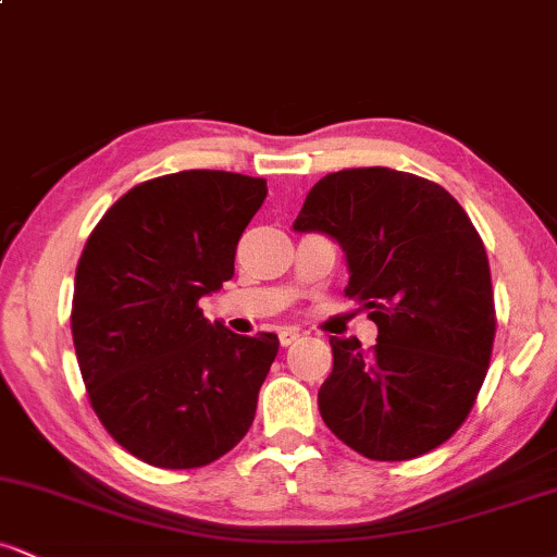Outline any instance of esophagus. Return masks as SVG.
Returning <instances> with one entry per match:
<instances>
[{"instance_id": "1", "label": "esophagus", "mask_w": 557, "mask_h": 557, "mask_svg": "<svg viewBox=\"0 0 557 557\" xmlns=\"http://www.w3.org/2000/svg\"><path fill=\"white\" fill-rule=\"evenodd\" d=\"M277 337H280V345H283V348H287V345H293L300 337V332L296 330V327H283L277 332Z\"/></svg>"}]
</instances>
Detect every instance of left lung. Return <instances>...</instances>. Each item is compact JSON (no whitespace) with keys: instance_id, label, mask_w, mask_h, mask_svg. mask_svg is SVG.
I'll return each mask as SVG.
<instances>
[{"instance_id":"1","label":"left lung","mask_w":557,"mask_h":557,"mask_svg":"<svg viewBox=\"0 0 557 557\" xmlns=\"http://www.w3.org/2000/svg\"><path fill=\"white\" fill-rule=\"evenodd\" d=\"M343 248L345 296L363 300L376 345L330 337L319 413L372 461H408L469 417L490 367L495 300L484 243L443 185L389 168L322 177L293 222Z\"/></svg>"}]
</instances>
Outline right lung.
<instances>
[{
	"label": "right lung",
	"instance_id": "add662e5",
	"mask_svg": "<svg viewBox=\"0 0 557 557\" xmlns=\"http://www.w3.org/2000/svg\"><path fill=\"white\" fill-rule=\"evenodd\" d=\"M267 181L183 170L131 188L75 270L73 343L104 430L144 463L198 469L246 437L280 341L235 335L198 300L235 272Z\"/></svg>",
	"mask_w": 557,
	"mask_h": 557
}]
</instances>
